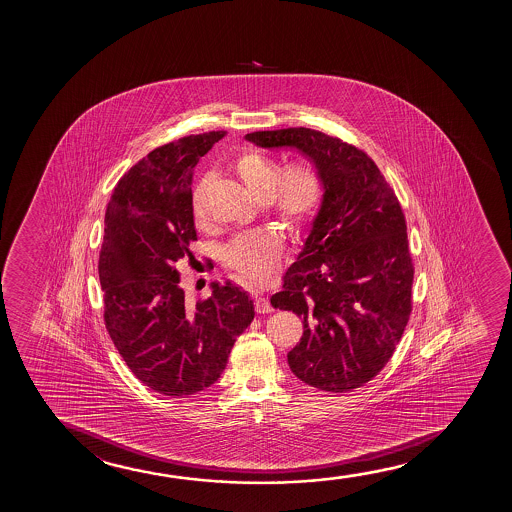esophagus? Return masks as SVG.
I'll return each mask as SVG.
<instances>
[{
  "mask_svg": "<svg viewBox=\"0 0 512 512\" xmlns=\"http://www.w3.org/2000/svg\"><path fill=\"white\" fill-rule=\"evenodd\" d=\"M255 311L264 315V313H271L273 306H271V302L267 301L266 297H255Z\"/></svg>",
  "mask_w": 512,
  "mask_h": 512,
  "instance_id": "obj_1",
  "label": "esophagus"
}]
</instances>
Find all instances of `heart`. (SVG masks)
Returning a JSON list of instances; mask_svg holds the SVG:
<instances>
[{
  "label": "heart",
  "instance_id": "b5f03b06",
  "mask_svg": "<svg viewBox=\"0 0 512 512\" xmlns=\"http://www.w3.org/2000/svg\"><path fill=\"white\" fill-rule=\"evenodd\" d=\"M232 168L253 196L266 201L276 217L290 227L308 224L322 204V178L309 162H292L280 169L271 157L248 150L234 159ZM204 196L206 182H199L190 196V211L197 227L208 225ZM281 250L283 241L278 232L241 234L225 248V260L243 283L259 285L278 266Z\"/></svg>",
  "mask_w": 512,
  "mask_h": 512
}]
</instances>
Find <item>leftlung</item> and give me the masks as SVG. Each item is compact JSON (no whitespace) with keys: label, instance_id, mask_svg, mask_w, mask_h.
<instances>
[{"label":"left lung","instance_id":"left-lung-1","mask_svg":"<svg viewBox=\"0 0 512 512\" xmlns=\"http://www.w3.org/2000/svg\"><path fill=\"white\" fill-rule=\"evenodd\" d=\"M260 148H294L315 164L323 197L273 308L301 316L290 371L323 392L364 386L392 358L411 315L406 218L371 157L306 127L246 134Z\"/></svg>","mask_w":512,"mask_h":512}]
</instances>
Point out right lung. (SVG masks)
<instances>
[{
	"mask_svg": "<svg viewBox=\"0 0 512 512\" xmlns=\"http://www.w3.org/2000/svg\"><path fill=\"white\" fill-rule=\"evenodd\" d=\"M225 134L155 148L120 178L106 208L99 253L106 330L134 376L169 397L213 385L255 316L250 295L231 280L213 281L206 301L189 304L176 269L197 239L194 168Z\"/></svg>",
	"mask_w": 512,
	"mask_h": 512,
	"instance_id": "1",
	"label": "right lung"
}]
</instances>
